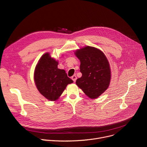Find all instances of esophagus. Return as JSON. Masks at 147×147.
Segmentation results:
<instances>
[{"label": "esophagus", "instance_id": "34e87169", "mask_svg": "<svg viewBox=\"0 0 147 147\" xmlns=\"http://www.w3.org/2000/svg\"><path fill=\"white\" fill-rule=\"evenodd\" d=\"M71 79L73 80V82H76V80H77V77H76V76H75V75H73V76L71 77Z\"/></svg>", "mask_w": 147, "mask_h": 147}]
</instances>
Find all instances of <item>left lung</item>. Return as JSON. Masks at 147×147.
<instances>
[{"label":"left lung","mask_w":147,"mask_h":147,"mask_svg":"<svg viewBox=\"0 0 147 147\" xmlns=\"http://www.w3.org/2000/svg\"><path fill=\"white\" fill-rule=\"evenodd\" d=\"M75 55L80 61L82 76L76 84L89 98L94 99L108 88L111 80L109 62L104 53L91 46L77 50Z\"/></svg>","instance_id":"8db88e82"}]
</instances>
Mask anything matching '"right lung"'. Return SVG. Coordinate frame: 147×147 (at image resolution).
<instances>
[{
  "mask_svg": "<svg viewBox=\"0 0 147 147\" xmlns=\"http://www.w3.org/2000/svg\"><path fill=\"white\" fill-rule=\"evenodd\" d=\"M58 61L51 58L49 53L38 60L34 70V80L38 91L50 101H56L67 86L73 83L64 70L57 67Z\"/></svg>",
  "mask_w": 147,
  "mask_h": 147,
  "instance_id": "right-lung-1",
  "label": "right lung"
}]
</instances>
